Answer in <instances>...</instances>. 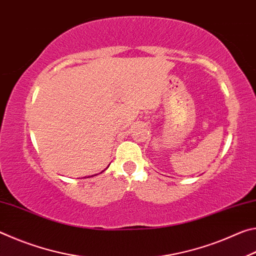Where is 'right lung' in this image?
<instances>
[{
  "instance_id": "add662e5",
  "label": "right lung",
  "mask_w": 256,
  "mask_h": 256,
  "mask_svg": "<svg viewBox=\"0 0 256 256\" xmlns=\"http://www.w3.org/2000/svg\"><path fill=\"white\" fill-rule=\"evenodd\" d=\"M92 176H96V175H92Z\"/></svg>"
}]
</instances>
